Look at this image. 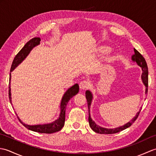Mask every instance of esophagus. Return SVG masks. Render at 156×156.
<instances>
[{
    "instance_id": "34e87169",
    "label": "esophagus",
    "mask_w": 156,
    "mask_h": 156,
    "mask_svg": "<svg viewBox=\"0 0 156 156\" xmlns=\"http://www.w3.org/2000/svg\"><path fill=\"white\" fill-rule=\"evenodd\" d=\"M89 85H90V84H89V82L87 80L82 81L80 84H79V86H80V88L82 89V90H84V89L88 88Z\"/></svg>"
}]
</instances>
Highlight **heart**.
<instances>
[{
	"label": "heart",
	"mask_w": 156,
	"mask_h": 156,
	"mask_svg": "<svg viewBox=\"0 0 156 156\" xmlns=\"http://www.w3.org/2000/svg\"><path fill=\"white\" fill-rule=\"evenodd\" d=\"M108 49H107V48H102L101 49V52L102 53H107V52H108Z\"/></svg>",
	"instance_id": "obj_1"
}]
</instances>
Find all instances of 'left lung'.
I'll use <instances>...</instances> for the list:
<instances>
[{
	"label": "left lung",
	"instance_id": "8db88e82",
	"mask_svg": "<svg viewBox=\"0 0 156 156\" xmlns=\"http://www.w3.org/2000/svg\"><path fill=\"white\" fill-rule=\"evenodd\" d=\"M134 52L135 54L134 55L132 56V59L134 62H135L140 66L141 68H142V70H143V74H142L141 78L142 80H143V82L144 84L145 85V87H147L146 88V91H145V93L147 94V87H148V68H147V64L146 63V61H145V58H144V56L142 55L140 52H139L137 49H135L134 48ZM86 98H87V103H88V122H89V125H90V127L91 129L93 130L94 132L97 133H100V134H113L116 133H119L124 129H127L128 127L131 126V125L133 123V122L136 121V119H137L140 113L141 110L139 111L135 115V117L132 119L131 121L128 122L127 123H126L125 125L121 126L120 127H117L115 129H105V128H102L99 127L98 125H96L95 122L92 120V119L90 117V107L91 105V101H92V96L91 92L87 90L86 92Z\"/></svg>",
	"mask_w": 156,
	"mask_h": 156
}]
</instances>
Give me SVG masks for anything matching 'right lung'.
I'll use <instances>...</instances> for the list:
<instances>
[{
	"instance_id": "obj_1",
	"label": "right lung",
	"mask_w": 156,
	"mask_h": 156,
	"mask_svg": "<svg viewBox=\"0 0 156 156\" xmlns=\"http://www.w3.org/2000/svg\"><path fill=\"white\" fill-rule=\"evenodd\" d=\"M41 41V39L38 37H35L30 39L27 44H26L24 47H23L21 50L19 51L17 54L15 55V57L13 59L11 67V72H12L16 66H17L20 63H21L23 59H24L27 55L29 54V52L33 48H34L35 45H39V42ZM11 74H10V80H11ZM79 91V86L78 84H76L73 86L71 88H69L68 90L66 91L64 94V97L62 98V100L61 102V112L59 117L57 120L53 122L52 123L49 124H45V125H27L25 124H23L21 121V120L19 119V121L25 126L26 128H27L29 130L34 131L37 133H53L55 132H57L60 131L64 127V122H65V117H66V109L67 107V104L74 96L76 95ZM11 87H10V83L9 85V98L10 102H11Z\"/></svg>"
}]
</instances>
